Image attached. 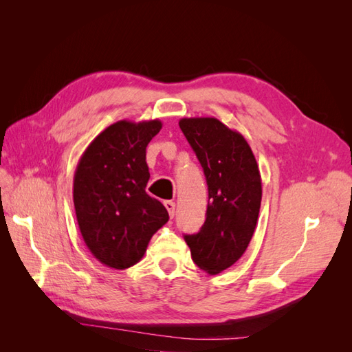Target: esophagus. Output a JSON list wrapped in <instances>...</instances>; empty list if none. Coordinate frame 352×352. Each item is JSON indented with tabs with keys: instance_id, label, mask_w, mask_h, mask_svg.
<instances>
[{
	"instance_id": "obj_1",
	"label": "esophagus",
	"mask_w": 352,
	"mask_h": 352,
	"mask_svg": "<svg viewBox=\"0 0 352 352\" xmlns=\"http://www.w3.org/2000/svg\"><path fill=\"white\" fill-rule=\"evenodd\" d=\"M164 207H166V210L168 211L170 219H173V217H175V208H176L175 202H173V201H164Z\"/></svg>"
}]
</instances>
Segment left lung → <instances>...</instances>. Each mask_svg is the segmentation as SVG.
Instances as JSON below:
<instances>
[{
    "label": "left lung",
    "instance_id": "8db88e82",
    "mask_svg": "<svg viewBox=\"0 0 352 352\" xmlns=\"http://www.w3.org/2000/svg\"><path fill=\"white\" fill-rule=\"evenodd\" d=\"M179 126L204 168L207 217L185 235L194 263L208 274L235 264L248 248L261 204V176L247 140L216 117H185Z\"/></svg>",
    "mask_w": 352,
    "mask_h": 352
}]
</instances>
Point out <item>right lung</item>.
Returning a JSON list of instances; mask_svg holds the SVG:
<instances>
[{"mask_svg":"<svg viewBox=\"0 0 352 352\" xmlns=\"http://www.w3.org/2000/svg\"><path fill=\"white\" fill-rule=\"evenodd\" d=\"M162 122L110 124L88 145L73 177V202L80 235L100 263L124 270L141 261L148 242L168 212L146 194V145Z\"/></svg>","mask_w":352,"mask_h":352,"instance_id":"obj_1","label":"right lung"}]
</instances>
